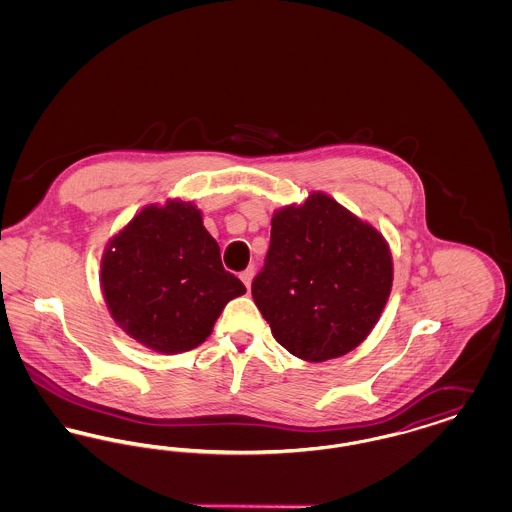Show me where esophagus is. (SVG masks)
I'll return each mask as SVG.
<instances>
[{
    "instance_id": "esophagus-1",
    "label": "esophagus",
    "mask_w": 512,
    "mask_h": 512,
    "mask_svg": "<svg viewBox=\"0 0 512 512\" xmlns=\"http://www.w3.org/2000/svg\"><path fill=\"white\" fill-rule=\"evenodd\" d=\"M240 278H242V282H244L245 288H247V292H249V290H251V282H253V278H255V270H253V268H247V270L242 272Z\"/></svg>"
}]
</instances>
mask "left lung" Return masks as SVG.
<instances>
[{"mask_svg":"<svg viewBox=\"0 0 512 512\" xmlns=\"http://www.w3.org/2000/svg\"><path fill=\"white\" fill-rule=\"evenodd\" d=\"M270 224L265 267L251 293L274 340L309 363L347 355L388 303L390 244L324 192L276 209Z\"/></svg>","mask_w":512,"mask_h":512,"instance_id":"obj_1","label":"left lung"}]
</instances>
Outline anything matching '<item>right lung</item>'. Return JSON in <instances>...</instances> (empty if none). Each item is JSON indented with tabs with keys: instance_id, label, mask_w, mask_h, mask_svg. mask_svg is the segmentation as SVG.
Masks as SVG:
<instances>
[{
	"instance_id": "right-lung-1",
	"label": "right lung",
	"mask_w": 512,
	"mask_h": 512,
	"mask_svg": "<svg viewBox=\"0 0 512 512\" xmlns=\"http://www.w3.org/2000/svg\"><path fill=\"white\" fill-rule=\"evenodd\" d=\"M99 286L122 332L163 355L201 345L245 286L220 261L194 201L149 203L105 245Z\"/></svg>"
}]
</instances>
